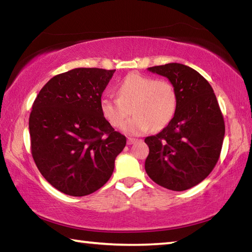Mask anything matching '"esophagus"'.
<instances>
[{"label": "esophagus", "mask_w": 252, "mask_h": 252, "mask_svg": "<svg viewBox=\"0 0 252 252\" xmlns=\"http://www.w3.org/2000/svg\"><path fill=\"white\" fill-rule=\"evenodd\" d=\"M138 141V139H134V138H127V144H133Z\"/></svg>", "instance_id": "obj_1"}]
</instances>
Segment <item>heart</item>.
I'll return each mask as SVG.
<instances>
[{
  "mask_svg": "<svg viewBox=\"0 0 252 252\" xmlns=\"http://www.w3.org/2000/svg\"><path fill=\"white\" fill-rule=\"evenodd\" d=\"M178 106L176 89L167 80H156L139 73L127 74L118 87V97L104 95L100 101L103 117L111 126H121L131 111L135 116L122 126L127 134H141L150 127L167 126Z\"/></svg>",
  "mask_w": 252,
  "mask_h": 252,
  "instance_id": "b5f03b06",
  "label": "heart"
}]
</instances>
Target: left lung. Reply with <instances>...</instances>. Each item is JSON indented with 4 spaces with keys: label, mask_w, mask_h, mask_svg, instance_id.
<instances>
[{
    "label": "left lung",
    "mask_w": 252,
    "mask_h": 252,
    "mask_svg": "<svg viewBox=\"0 0 252 252\" xmlns=\"http://www.w3.org/2000/svg\"><path fill=\"white\" fill-rule=\"evenodd\" d=\"M176 89L178 106L171 122L147 136L146 171L157 185L183 191L204 180L219 160L224 121L216 94L203 76L180 63L148 67Z\"/></svg>",
    "instance_id": "left-lung-1"
}]
</instances>
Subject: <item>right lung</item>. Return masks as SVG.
Returning a JSON list of instances; mask_svg holds the SVG:
<instances>
[{
    "label": "right lung",
    "instance_id": "obj_1",
    "mask_svg": "<svg viewBox=\"0 0 252 252\" xmlns=\"http://www.w3.org/2000/svg\"><path fill=\"white\" fill-rule=\"evenodd\" d=\"M116 70L78 67L53 76L37 94L29 119L31 152L51 186L72 197L103 187L126 138L100 109Z\"/></svg>",
    "mask_w": 252,
    "mask_h": 252
}]
</instances>
